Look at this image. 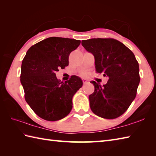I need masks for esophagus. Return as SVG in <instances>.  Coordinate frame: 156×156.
Listing matches in <instances>:
<instances>
[{
	"instance_id": "1",
	"label": "esophagus",
	"mask_w": 156,
	"mask_h": 156,
	"mask_svg": "<svg viewBox=\"0 0 156 156\" xmlns=\"http://www.w3.org/2000/svg\"><path fill=\"white\" fill-rule=\"evenodd\" d=\"M82 82H83L84 84H87V82H88V80H87V79L86 78H83L82 79Z\"/></svg>"
}]
</instances>
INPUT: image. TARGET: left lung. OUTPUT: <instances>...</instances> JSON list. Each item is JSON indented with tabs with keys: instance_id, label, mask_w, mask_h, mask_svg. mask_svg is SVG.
Segmentation results:
<instances>
[{
	"instance_id": "8db88e82",
	"label": "left lung",
	"mask_w": 156,
	"mask_h": 156,
	"mask_svg": "<svg viewBox=\"0 0 156 156\" xmlns=\"http://www.w3.org/2000/svg\"><path fill=\"white\" fill-rule=\"evenodd\" d=\"M82 45L94 57L96 72L108 78L107 83L91 81L90 107L98 117L112 119L127 110L136 97L140 82L139 64L130 49L116 39H90Z\"/></svg>"
}]
</instances>
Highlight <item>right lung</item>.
I'll return each mask as SVG.
<instances>
[{"mask_svg":"<svg viewBox=\"0 0 156 156\" xmlns=\"http://www.w3.org/2000/svg\"><path fill=\"white\" fill-rule=\"evenodd\" d=\"M80 44L74 39L51 37L27 51L21 64V83L26 102L39 117L55 121L70 112L73 96L83 83L76 76L60 82L55 72L68 66L69 54Z\"/></svg>","mask_w":156,"mask_h":156,"instance_id":"1","label":"right lung"}]
</instances>
